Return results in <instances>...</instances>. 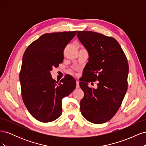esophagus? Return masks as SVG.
Masks as SVG:
<instances>
[{"mask_svg": "<svg viewBox=\"0 0 146 146\" xmlns=\"http://www.w3.org/2000/svg\"><path fill=\"white\" fill-rule=\"evenodd\" d=\"M80 87V85H79V82L78 80H76V88H78Z\"/></svg>", "mask_w": 146, "mask_h": 146, "instance_id": "34e87169", "label": "esophagus"}]
</instances>
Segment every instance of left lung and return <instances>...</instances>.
<instances>
[{
    "label": "left lung",
    "instance_id": "8db88e82",
    "mask_svg": "<svg viewBox=\"0 0 146 146\" xmlns=\"http://www.w3.org/2000/svg\"><path fill=\"white\" fill-rule=\"evenodd\" d=\"M77 35L89 52V61L79 83L84 92L81 113L92 123L107 122L118 111L127 91V57L113 37L91 31H78ZM97 80V89L87 86Z\"/></svg>",
    "mask_w": 146,
    "mask_h": 146
}]
</instances>
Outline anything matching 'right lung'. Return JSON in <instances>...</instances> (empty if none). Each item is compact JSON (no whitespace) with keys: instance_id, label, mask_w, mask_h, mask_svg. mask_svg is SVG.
<instances>
[{"instance_id":"1","label":"right lung","mask_w":146,"mask_h":146,"mask_svg":"<svg viewBox=\"0 0 146 146\" xmlns=\"http://www.w3.org/2000/svg\"><path fill=\"white\" fill-rule=\"evenodd\" d=\"M77 31L42 35L26 48L19 73L24 104L35 119L49 122L62 113L61 100L76 87V80L68 75L56 82L52 68L63 61V51Z\"/></svg>"}]
</instances>
